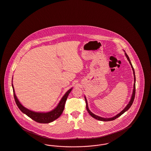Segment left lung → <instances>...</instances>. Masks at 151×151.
I'll return each mask as SVG.
<instances>
[{
	"instance_id": "1",
	"label": "left lung",
	"mask_w": 151,
	"mask_h": 151,
	"mask_svg": "<svg viewBox=\"0 0 151 151\" xmlns=\"http://www.w3.org/2000/svg\"><path fill=\"white\" fill-rule=\"evenodd\" d=\"M125 55L127 58V60L129 61L130 65H131V67H132V70H133V76H134V85H133V93H132V96H131V100L129 102L128 104L125 106V108L121 111V112H120L119 114H117V115H116L115 116L113 117H111V118H103V117H101L100 116H98L94 114H93L91 111L89 109V107H88V101L86 100V97L85 96V101H86V110L88 111V113H89V114L91 115V116L93 118H94L95 119H97L98 120L102 121H112L116 119L117 118L119 117L120 116H121L123 113H124L126 111H128L130 108H131V105H132L133 102V101L134 99V97H135V91H136V77H135V73H134V70L133 69V67L132 65V63H131V60L128 57V55L127 54V53L125 52Z\"/></svg>"
}]
</instances>
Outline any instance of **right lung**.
<instances>
[{
  "mask_svg": "<svg viewBox=\"0 0 151 151\" xmlns=\"http://www.w3.org/2000/svg\"><path fill=\"white\" fill-rule=\"evenodd\" d=\"M12 86L13 89L14 97L15 99V101L19 109L24 114H26L28 117H29L33 120L37 122L42 123V124H47V123L51 122L57 119L60 116L64 110L65 104L66 101L67 100V98L73 89L71 88L64 94V96L61 99L60 102L58 103V105L53 110L48 112H36L34 111L29 110V109L23 106L20 104L19 101L18 100V99H17L16 94L15 93V91H14V88L12 83Z\"/></svg>",
  "mask_w": 151,
  "mask_h": 151,
  "instance_id": "right-lung-1",
  "label": "right lung"
}]
</instances>
